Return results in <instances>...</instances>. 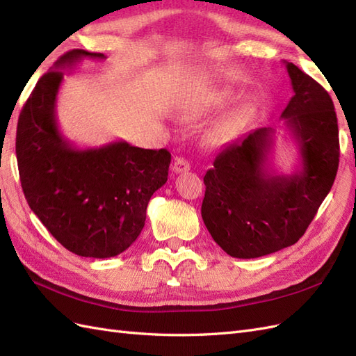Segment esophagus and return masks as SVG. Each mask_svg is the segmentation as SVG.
Instances as JSON below:
<instances>
[{
	"mask_svg": "<svg viewBox=\"0 0 356 356\" xmlns=\"http://www.w3.org/2000/svg\"><path fill=\"white\" fill-rule=\"evenodd\" d=\"M189 170H191V167H189V163L184 158H176L175 162H172V171H175L176 175H180V172H186Z\"/></svg>",
	"mask_w": 356,
	"mask_h": 356,
	"instance_id": "1",
	"label": "esophagus"
}]
</instances>
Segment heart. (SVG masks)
Instances as JSON below:
<instances>
[{
  "label": "heart",
  "mask_w": 356,
  "mask_h": 356,
  "mask_svg": "<svg viewBox=\"0 0 356 356\" xmlns=\"http://www.w3.org/2000/svg\"><path fill=\"white\" fill-rule=\"evenodd\" d=\"M230 98H232V95L227 90H217V92L197 97L194 100L180 106L179 118L186 122L202 121L211 117L212 113H216L222 106H226L230 102ZM247 118H249V111H247L245 106H238L235 109L227 111L204 131L203 143L208 147L227 144L243 130Z\"/></svg>",
  "instance_id": "1"
}]
</instances>
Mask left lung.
<instances>
[{
	"mask_svg": "<svg viewBox=\"0 0 356 356\" xmlns=\"http://www.w3.org/2000/svg\"><path fill=\"white\" fill-rule=\"evenodd\" d=\"M294 95L280 118L299 152L291 175L271 162L276 131L256 129L217 154L206 171L202 218L222 250L239 259L299 241L329 194L340 162L334 103L323 86L284 62Z\"/></svg>",
	"mask_w": 356,
	"mask_h": 356,
	"instance_id": "8db88e82",
	"label": "left lung"
}]
</instances>
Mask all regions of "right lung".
<instances>
[{
    "label": "right lung",
    "instance_id": "1",
    "mask_svg": "<svg viewBox=\"0 0 356 356\" xmlns=\"http://www.w3.org/2000/svg\"><path fill=\"white\" fill-rule=\"evenodd\" d=\"M102 53L72 49L39 79L16 130V159L30 209L65 249L85 258L127 250L145 225L147 204L168 180L170 152L126 140L79 148L57 124L63 71Z\"/></svg>",
    "mask_w": 356,
    "mask_h": 356
}]
</instances>
